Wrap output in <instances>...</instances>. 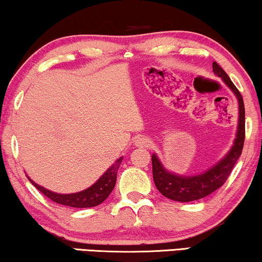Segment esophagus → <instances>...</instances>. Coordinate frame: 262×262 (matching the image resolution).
I'll use <instances>...</instances> for the list:
<instances>
[{"instance_id":"34e87169","label":"esophagus","mask_w":262,"mask_h":262,"mask_svg":"<svg viewBox=\"0 0 262 262\" xmlns=\"http://www.w3.org/2000/svg\"><path fill=\"white\" fill-rule=\"evenodd\" d=\"M135 142H136V145H137L138 148H149V146L151 145V141H150L148 137H145V136L137 137Z\"/></svg>"}]
</instances>
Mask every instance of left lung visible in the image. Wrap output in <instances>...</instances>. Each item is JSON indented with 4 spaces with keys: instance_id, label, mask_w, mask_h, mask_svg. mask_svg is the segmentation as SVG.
I'll return each instance as SVG.
<instances>
[{
    "instance_id": "obj_1",
    "label": "left lung",
    "mask_w": 262,
    "mask_h": 262,
    "mask_svg": "<svg viewBox=\"0 0 262 262\" xmlns=\"http://www.w3.org/2000/svg\"><path fill=\"white\" fill-rule=\"evenodd\" d=\"M213 73L223 78L232 92L235 93L238 99L239 105V118H238V130L236 136L235 144L230 151L220 163L211 168L204 174L195 175V177H179V175L171 174L162 167V164L157 159L156 155H152V177L156 187L164 196L175 202H193L205 198L216 189L222 187L228 180L229 175L234 169L238 157L241 156L243 144L246 138V116H245V103L243 98L236 85L232 83L228 74L222 69L217 62L212 63Z\"/></svg>"
}]
</instances>
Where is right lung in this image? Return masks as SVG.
Wrapping results in <instances>:
<instances>
[{"label": "right lung", "instance_id": "add662e5", "mask_svg": "<svg viewBox=\"0 0 262 262\" xmlns=\"http://www.w3.org/2000/svg\"><path fill=\"white\" fill-rule=\"evenodd\" d=\"M121 160H123L121 157L119 160H117L116 163L112 167H110L106 170V173L92 187L84 189L82 192L73 193V194H58V193H53L49 191V189L41 187V186L34 184L31 179L30 180L38 191H40L45 196H48L49 199H51L52 202L57 204L71 207H93L100 205L111 194V192L113 191L114 186H116L117 173L118 169H119Z\"/></svg>", "mask_w": 262, "mask_h": 262}]
</instances>
